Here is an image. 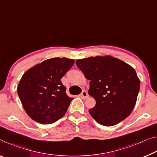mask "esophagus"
I'll return each mask as SVG.
<instances>
[{"label":"esophagus","instance_id":"34e87169","mask_svg":"<svg viewBox=\"0 0 157 157\" xmlns=\"http://www.w3.org/2000/svg\"><path fill=\"white\" fill-rule=\"evenodd\" d=\"M79 96H80V97L83 99H86V98H88V97H89L87 92H85V91H83V92L80 94V95Z\"/></svg>","mask_w":157,"mask_h":157}]
</instances>
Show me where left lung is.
Wrapping results in <instances>:
<instances>
[{
	"mask_svg": "<svg viewBox=\"0 0 157 157\" xmlns=\"http://www.w3.org/2000/svg\"><path fill=\"white\" fill-rule=\"evenodd\" d=\"M76 64L90 80L88 94L96 105L89 112L97 123L113 126L132 113L140 87L132 66L111 56H91L77 60Z\"/></svg>",
	"mask_w": 157,
	"mask_h": 157,
	"instance_id": "left-lung-1",
	"label": "left lung"
}]
</instances>
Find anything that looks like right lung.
I'll return each instance as SVG.
<instances>
[{
	"label": "right lung",
	"instance_id": "right-lung-1",
	"mask_svg": "<svg viewBox=\"0 0 157 157\" xmlns=\"http://www.w3.org/2000/svg\"><path fill=\"white\" fill-rule=\"evenodd\" d=\"M74 63V60L66 58H50L23 74L17 91L25 111L32 120L46 125L65 115L72 98L65 93L60 79Z\"/></svg>",
	"mask_w": 157,
	"mask_h": 157
}]
</instances>
